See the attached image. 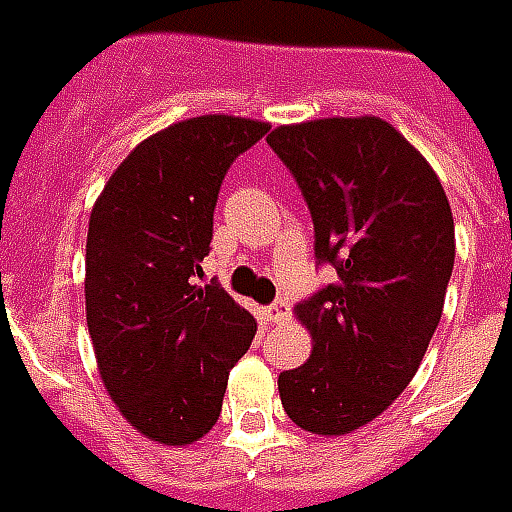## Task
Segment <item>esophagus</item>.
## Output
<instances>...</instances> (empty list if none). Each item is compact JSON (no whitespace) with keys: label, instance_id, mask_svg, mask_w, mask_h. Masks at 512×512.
Wrapping results in <instances>:
<instances>
[{"label":"esophagus","instance_id":"obj_1","mask_svg":"<svg viewBox=\"0 0 512 512\" xmlns=\"http://www.w3.org/2000/svg\"><path fill=\"white\" fill-rule=\"evenodd\" d=\"M264 317H267V322H284L289 317V303L286 300H275V303L264 308Z\"/></svg>","mask_w":512,"mask_h":512}]
</instances>
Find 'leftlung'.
<instances>
[{
  "instance_id": "obj_1",
  "label": "left lung",
  "mask_w": 512,
  "mask_h": 512,
  "mask_svg": "<svg viewBox=\"0 0 512 512\" xmlns=\"http://www.w3.org/2000/svg\"><path fill=\"white\" fill-rule=\"evenodd\" d=\"M267 143L314 220V253L336 281L297 303L306 364L278 375L286 416L344 436L411 383L444 311L455 264L447 192L427 159L375 115L289 123Z\"/></svg>"
}]
</instances>
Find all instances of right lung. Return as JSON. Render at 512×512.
Instances as JSON below:
<instances>
[{
	"mask_svg": "<svg viewBox=\"0 0 512 512\" xmlns=\"http://www.w3.org/2000/svg\"><path fill=\"white\" fill-rule=\"evenodd\" d=\"M267 132L234 115L173 123L123 159L90 212L85 311L101 383L137 433L168 447L215 427L256 336L226 289L192 278L231 162Z\"/></svg>",
	"mask_w": 512,
	"mask_h": 512,
	"instance_id": "obj_1",
	"label": "right lung"
}]
</instances>
